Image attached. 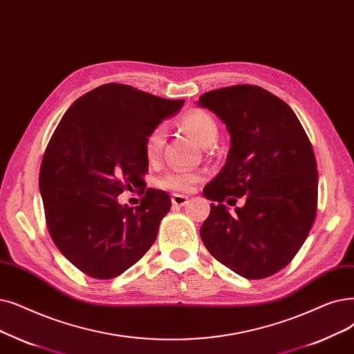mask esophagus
<instances>
[{"label": "esophagus", "instance_id": "34e87169", "mask_svg": "<svg viewBox=\"0 0 354 354\" xmlns=\"http://www.w3.org/2000/svg\"><path fill=\"white\" fill-rule=\"evenodd\" d=\"M188 203V196L187 195H182V194H174L172 195V205L174 207H183Z\"/></svg>", "mask_w": 354, "mask_h": 354}]
</instances>
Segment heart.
<instances>
[{
    "label": "heart",
    "instance_id": "heart-1",
    "mask_svg": "<svg viewBox=\"0 0 354 354\" xmlns=\"http://www.w3.org/2000/svg\"><path fill=\"white\" fill-rule=\"evenodd\" d=\"M182 129L188 131L194 139L203 147H208L215 143L218 137V127L215 120L204 110H191L180 118ZM166 143V129L165 126H158L153 129L145 140V156L149 163H156ZM204 179V174L198 171H188V169H174L162 175L156 185L160 189L189 192L195 188L198 182Z\"/></svg>",
    "mask_w": 354,
    "mask_h": 354
}]
</instances>
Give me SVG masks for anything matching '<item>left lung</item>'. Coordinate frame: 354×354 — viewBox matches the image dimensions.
<instances>
[{
    "mask_svg": "<svg viewBox=\"0 0 354 354\" xmlns=\"http://www.w3.org/2000/svg\"><path fill=\"white\" fill-rule=\"evenodd\" d=\"M232 147L204 188L215 201L201 227L207 250L245 279H263L295 257L315 220L318 171L311 142L290 106L256 85L205 92ZM245 205L230 213L224 202Z\"/></svg>",
    "mask_w": 354,
    "mask_h": 354,
    "instance_id": "8db88e82",
    "label": "left lung"
}]
</instances>
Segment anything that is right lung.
Segmentation results:
<instances>
[{
  "label": "right lung",
  "mask_w": 354,
  "mask_h": 354,
  "mask_svg": "<svg viewBox=\"0 0 354 354\" xmlns=\"http://www.w3.org/2000/svg\"><path fill=\"white\" fill-rule=\"evenodd\" d=\"M183 102L111 82L76 100L56 127L39 176L46 224L60 253L91 278H115L155 243L171 196L143 188L140 205L129 207L120 194L143 185L146 137Z\"/></svg>",
  "instance_id": "add662e5"
}]
</instances>
